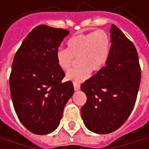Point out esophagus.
<instances>
[{
	"label": "esophagus",
	"mask_w": 149,
	"mask_h": 149,
	"mask_svg": "<svg viewBox=\"0 0 149 149\" xmlns=\"http://www.w3.org/2000/svg\"><path fill=\"white\" fill-rule=\"evenodd\" d=\"M73 86H74V90L76 91H79L80 90V85L79 84H73Z\"/></svg>",
	"instance_id": "obj_1"
}]
</instances>
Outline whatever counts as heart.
<instances>
[{
    "label": "heart",
    "mask_w": 149,
    "mask_h": 149,
    "mask_svg": "<svg viewBox=\"0 0 149 149\" xmlns=\"http://www.w3.org/2000/svg\"><path fill=\"white\" fill-rule=\"evenodd\" d=\"M110 39L104 30H98L71 38L67 49H58L55 58L58 67L69 70L77 59V66L69 71L66 79L80 83L87 79L91 72H97L103 69L109 58Z\"/></svg>",
    "instance_id": "b5f03b06"
}]
</instances>
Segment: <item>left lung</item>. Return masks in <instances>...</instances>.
<instances>
[{
  "label": "left lung",
  "instance_id": "obj_1",
  "mask_svg": "<svg viewBox=\"0 0 149 149\" xmlns=\"http://www.w3.org/2000/svg\"><path fill=\"white\" fill-rule=\"evenodd\" d=\"M110 42L105 66L81 85L87 97L82 118L85 127L97 134L111 133L127 121L141 82L136 49L115 25L110 27Z\"/></svg>",
  "mask_w": 149,
  "mask_h": 149
}]
</instances>
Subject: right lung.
<instances>
[{
    "mask_svg": "<svg viewBox=\"0 0 149 149\" xmlns=\"http://www.w3.org/2000/svg\"><path fill=\"white\" fill-rule=\"evenodd\" d=\"M69 31L45 25L34 27L15 53L9 78L16 115L32 133L47 134L59 125L63 111L74 93L72 82L55 54Z\"/></svg>",
    "mask_w": 149,
    "mask_h": 149,
    "instance_id": "add662e5",
    "label": "right lung"
}]
</instances>
